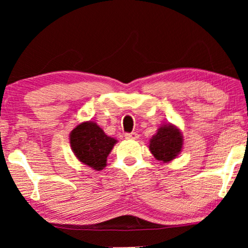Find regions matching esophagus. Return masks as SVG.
<instances>
[{
    "instance_id": "obj_1",
    "label": "esophagus",
    "mask_w": 248,
    "mask_h": 248,
    "mask_svg": "<svg viewBox=\"0 0 248 248\" xmlns=\"http://www.w3.org/2000/svg\"><path fill=\"white\" fill-rule=\"evenodd\" d=\"M125 138L128 139V140H137L139 138L138 133H135V132H132V133H126L125 134Z\"/></svg>"
}]
</instances>
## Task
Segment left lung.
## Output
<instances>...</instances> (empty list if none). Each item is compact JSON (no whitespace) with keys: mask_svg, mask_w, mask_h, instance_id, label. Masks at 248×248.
Returning <instances> with one entry per match:
<instances>
[{"mask_svg":"<svg viewBox=\"0 0 248 248\" xmlns=\"http://www.w3.org/2000/svg\"><path fill=\"white\" fill-rule=\"evenodd\" d=\"M183 134L177 126L172 124H164L150 139L149 149L154 157L164 164L174 160L182 152Z\"/></svg>","mask_w":248,"mask_h":248,"instance_id":"1","label":"left lung"}]
</instances>
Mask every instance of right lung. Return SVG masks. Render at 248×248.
<instances>
[{
  "mask_svg": "<svg viewBox=\"0 0 248 248\" xmlns=\"http://www.w3.org/2000/svg\"><path fill=\"white\" fill-rule=\"evenodd\" d=\"M116 142V139L106 135L103 128L93 121L82 122L70 133V144L74 155L94 170L106 167L108 155Z\"/></svg>",
  "mask_w": 248,
  "mask_h": 248,
  "instance_id": "1",
  "label": "right lung"
}]
</instances>
